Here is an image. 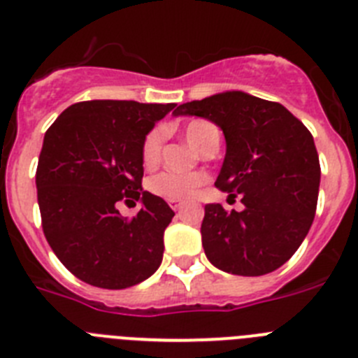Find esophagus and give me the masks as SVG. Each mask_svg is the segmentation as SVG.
<instances>
[{
	"mask_svg": "<svg viewBox=\"0 0 358 358\" xmlns=\"http://www.w3.org/2000/svg\"><path fill=\"white\" fill-rule=\"evenodd\" d=\"M169 204H170V208H172L173 211H177L179 208L182 206V201H181V199H169Z\"/></svg>",
	"mask_w": 358,
	"mask_h": 358,
	"instance_id": "1",
	"label": "esophagus"
}]
</instances>
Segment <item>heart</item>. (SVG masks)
<instances>
[{"label":"heart","instance_id":"obj_1","mask_svg":"<svg viewBox=\"0 0 358 358\" xmlns=\"http://www.w3.org/2000/svg\"><path fill=\"white\" fill-rule=\"evenodd\" d=\"M218 134L217 127L208 120H192L186 123L185 136L189 143L195 148L202 150L204 145L210 141L211 136ZM161 145H163V131L161 129H154L147 134L141 145V161L145 166H154L159 159ZM206 182V176L199 172H161L156 177H152L148 182L152 194L159 195L164 199H186L192 194H195V189L201 188Z\"/></svg>","mask_w":358,"mask_h":358}]
</instances>
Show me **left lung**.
Instances as JSON below:
<instances>
[{"label":"left lung","mask_w":358,"mask_h":358,"mask_svg":"<svg viewBox=\"0 0 358 358\" xmlns=\"http://www.w3.org/2000/svg\"><path fill=\"white\" fill-rule=\"evenodd\" d=\"M173 115L222 129L226 157L215 186L242 197V211L204 206L202 248L224 273L262 276L290 260L314 222L321 166L314 138L278 102L226 91L182 103Z\"/></svg>","instance_id":"obj_1"}]
</instances>
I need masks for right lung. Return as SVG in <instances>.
<instances>
[{
    "label": "right lung",
    "instance_id": "obj_1",
    "mask_svg": "<svg viewBox=\"0 0 358 358\" xmlns=\"http://www.w3.org/2000/svg\"><path fill=\"white\" fill-rule=\"evenodd\" d=\"M176 103L90 100L69 106L46 131L36 185L44 236L78 280L120 290L156 273L173 213L143 192L141 145ZM122 200H141L132 219Z\"/></svg>",
    "mask_w": 358,
    "mask_h": 358
}]
</instances>
